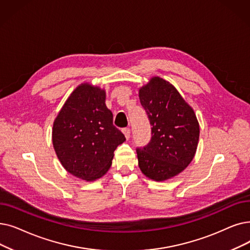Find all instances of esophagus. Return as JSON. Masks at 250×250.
I'll return each mask as SVG.
<instances>
[{
    "instance_id": "34e87169",
    "label": "esophagus",
    "mask_w": 250,
    "mask_h": 250,
    "mask_svg": "<svg viewBox=\"0 0 250 250\" xmlns=\"http://www.w3.org/2000/svg\"><path fill=\"white\" fill-rule=\"evenodd\" d=\"M123 133L125 134V138H126V140H128V139H129V137H131V129H129L128 127H125V128H123Z\"/></svg>"
}]
</instances>
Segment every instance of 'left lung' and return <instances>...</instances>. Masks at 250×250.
Returning <instances> with one entry per match:
<instances>
[{
    "label": "left lung",
    "mask_w": 250,
    "mask_h": 250,
    "mask_svg": "<svg viewBox=\"0 0 250 250\" xmlns=\"http://www.w3.org/2000/svg\"><path fill=\"white\" fill-rule=\"evenodd\" d=\"M139 97L152 126L149 143L136 149L139 167L154 181L170 179L188 167L196 152V115L175 86L157 77L141 88Z\"/></svg>",
    "instance_id": "left-lung-1"
}]
</instances>
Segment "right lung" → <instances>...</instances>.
Returning a JSON list of instances; mask_svg holds the SVG:
<instances>
[{"label": "right lung", "mask_w": 250, "mask_h": 250, "mask_svg": "<svg viewBox=\"0 0 250 250\" xmlns=\"http://www.w3.org/2000/svg\"><path fill=\"white\" fill-rule=\"evenodd\" d=\"M52 140L65 169L82 180L94 181L109 169L113 152L125 137L113 125L112 112L105 105V92L83 83L57 115Z\"/></svg>", "instance_id": "obj_1"}]
</instances>
